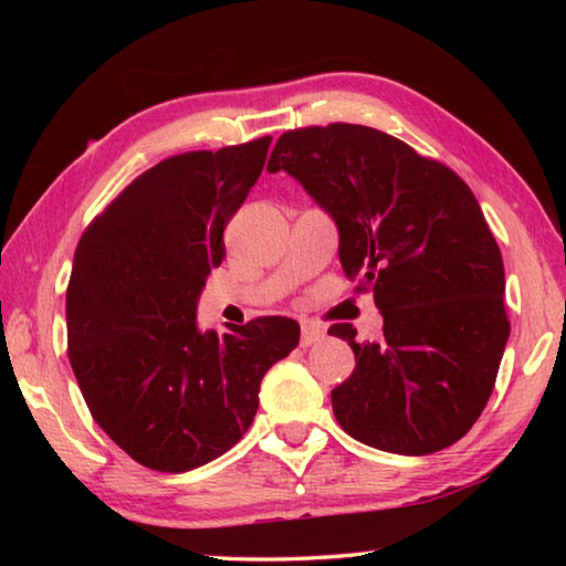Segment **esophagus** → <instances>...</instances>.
<instances>
[{
	"label": "esophagus",
	"mask_w": 566,
	"mask_h": 566,
	"mask_svg": "<svg viewBox=\"0 0 566 566\" xmlns=\"http://www.w3.org/2000/svg\"><path fill=\"white\" fill-rule=\"evenodd\" d=\"M324 339V327H319V324L314 322H302V344L304 347H312L314 342Z\"/></svg>",
	"instance_id": "1"
}]
</instances>
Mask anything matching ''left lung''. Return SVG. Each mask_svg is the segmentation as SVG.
Listing matches in <instances>:
<instances>
[{"label":"left lung","instance_id":"left-lung-1","mask_svg":"<svg viewBox=\"0 0 566 566\" xmlns=\"http://www.w3.org/2000/svg\"><path fill=\"white\" fill-rule=\"evenodd\" d=\"M270 171L284 169L339 229V262L369 286L385 337L357 342L332 389L344 432L391 454H432L462 439L482 409L510 339L504 264L476 197L452 169L361 124L284 132Z\"/></svg>","mask_w":566,"mask_h":566}]
</instances>
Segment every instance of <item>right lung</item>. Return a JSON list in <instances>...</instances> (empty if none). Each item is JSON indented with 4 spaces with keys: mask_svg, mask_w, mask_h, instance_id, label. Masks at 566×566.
Listing matches in <instances>:
<instances>
[{
    "mask_svg": "<svg viewBox=\"0 0 566 566\" xmlns=\"http://www.w3.org/2000/svg\"><path fill=\"white\" fill-rule=\"evenodd\" d=\"M272 137L187 151L147 169L76 244L66 347L92 417L134 462L189 472L254 421L266 369L300 324L260 317L219 334L197 324L224 227L260 179Z\"/></svg>",
    "mask_w": 566,
    "mask_h": 566,
    "instance_id": "1",
    "label": "right lung"
}]
</instances>
